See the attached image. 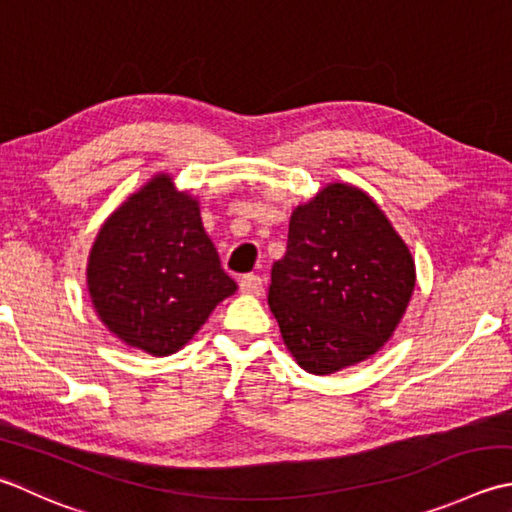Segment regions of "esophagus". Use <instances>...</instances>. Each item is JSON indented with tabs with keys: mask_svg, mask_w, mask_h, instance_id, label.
Returning a JSON list of instances; mask_svg holds the SVG:
<instances>
[{
	"mask_svg": "<svg viewBox=\"0 0 512 512\" xmlns=\"http://www.w3.org/2000/svg\"><path fill=\"white\" fill-rule=\"evenodd\" d=\"M239 290H242V293H248V295H262L264 293V279L259 275H253V273L242 275V277H239Z\"/></svg>",
	"mask_w": 512,
	"mask_h": 512,
	"instance_id": "obj_1",
	"label": "esophagus"
}]
</instances>
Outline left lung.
Returning <instances> with one entry per match:
<instances>
[{"instance_id": "1", "label": "left lung", "mask_w": 512, "mask_h": 512, "mask_svg": "<svg viewBox=\"0 0 512 512\" xmlns=\"http://www.w3.org/2000/svg\"><path fill=\"white\" fill-rule=\"evenodd\" d=\"M413 288V257L382 210L362 190L330 184L290 217L268 306L297 364L330 375L388 342Z\"/></svg>"}]
</instances>
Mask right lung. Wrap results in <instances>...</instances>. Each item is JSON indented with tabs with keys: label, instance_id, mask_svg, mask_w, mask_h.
<instances>
[{
	"label": "right lung",
	"instance_id": "1",
	"mask_svg": "<svg viewBox=\"0 0 512 512\" xmlns=\"http://www.w3.org/2000/svg\"><path fill=\"white\" fill-rule=\"evenodd\" d=\"M193 197L159 175L119 206L88 259V290L102 322L150 355L182 348L235 293Z\"/></svg>",
	"mask_w": 512,
	"mask_h": 512
}]
</instances>
